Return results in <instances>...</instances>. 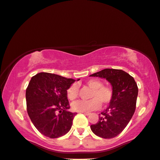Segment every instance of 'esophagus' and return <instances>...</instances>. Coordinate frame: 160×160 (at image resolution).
<instances>
[{
  "mask_svg": "<svg viewBox=\"0 0 160 160\" xmlns=\"http://www.w3.org/2000/svg\"><path fill=\"white\" fill-rule=\"evenodd\" d=\"M81 113H83V114H85V116H88V115H90V113H87V112H81Z\"/></svg>",
  "mask_w": 160,
  "mask_h": 160,
  "instance_id": "esophagus-1",
  "label": "esophagus"
}]
</instances>
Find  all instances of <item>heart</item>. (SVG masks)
Instances as JSON below:
<instances>
[{"label": "heart", "instance_id": "b5f03b06", "mask_svg": "<svg viewBox=\"0 0 160 160\" xmlns=\"http://www.w3.org/2000/svg\"><path fill=\"white\" fill-rule=\"evenodd\" d=\"M86 85L92 90L90 94V100L78 101L72 104V108L78 112H88L96 110L101 107L106 106L111 103L113 98V88L103 85L101 80L90 79L86 82ZM67 95L70 101H74L78 96V85L73 84L67 90Z\"/></svg>", "mask_w": 160, "mask_h": 160}]
</instances>
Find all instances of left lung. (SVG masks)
<instances>
[{
    "label": "left lung",
    "mask_w": 160,
    "mask_h": 160,
    "mask_svg": "<svg viewBox=\"0 0 160 160\" xmlns=\"http://www.w3.org/2000/svg\"><path fill=\"white\" fill-rule=\"evenodd\" d=\"M90 76L106 78L113 87V98L110 105L100 114L98 121L90 126L98 137L111 139L124 129L134 113L137 84L129 74L116 69H104Z\"/></svg>",
    "instance_id": "8db88e82"
}]
</instances>
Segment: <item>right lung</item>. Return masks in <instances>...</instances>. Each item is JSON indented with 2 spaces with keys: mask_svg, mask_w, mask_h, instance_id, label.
I'll list each match as a JSON object with an SVG mask.
<instances>
[{
  "mask_svg": "<svg viewBox=\"0 0 160 160\" xmlns=\"http://www.w3.org/2000/svg\"><path fill=\"white\" fill-rule=\"evenodd\" d=\"M75 80L48 72L33 76L26 90L28 115L45 137L55 139L70 130L77 113L69 111L67 90Z\"/></svg>",
  "mask_w": 160,
  "mask_h": 160,
  "instance_id": "right-lung-1",
  "label": "right lung"
}]
</instances>
